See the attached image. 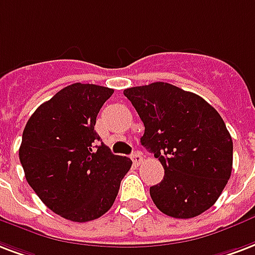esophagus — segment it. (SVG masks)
Segmentation results:
<instances>
[{
  "label": "esophagus",
  "mask_w": 255,
  "mask_h": 255,
  "mask_svg": "<svg viewBox=\"0 0 255 255\" xmlns=\"http://www.w3.org/2000/svg\"><path fill=\"white\" fill-rule=\"evenodd\" d=\"M132 162H133V166H139L143 163V156L140 155V152H135L132 155Z\"/></svg>",
  "instance_id": "34e87169"
}]
</instances>
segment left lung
I'll return each instance as SVG.
<instances>
[{
	"mask_svg": "<svg viewBox=\"0 0 255 255\" xmlns=\"http://www.w3.org/2000/svg\"><path fill=\"white\" fill-rule=\"evenodd\" d=\"M143 124L141 144L164 168L149 187L163 214L194 218L217 202L233 170V140L217 110L205 99L168 83L124 89Z\"/></svg>",
	"mask_w": 255,
	"mask_h": 255,
	"instance_id": "1",
	"label": "left lung"
}]
</instances>
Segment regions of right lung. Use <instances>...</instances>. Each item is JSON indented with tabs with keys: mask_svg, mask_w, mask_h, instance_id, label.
I'll list each match as a JSON object with an SVG mask.
<instances>
[{
	"mask_svg": "<svg viewBox=\"0 0 255 255\" xmlns=\"http://www.w3.org/2000/svg\"><path fill=\"white\" fill-rule=\"evenodd\" d=\"M114 89L68 85L29 118L19 145L25 178L44 205L72 222H89L112 207L131 159L114 155L95 131Z\"/></svg>",
	"mask_w": 255,
	"mask_h": 255,
	"instance_id": "obj_1",
	"label": "right lung"
}]
</instances>
